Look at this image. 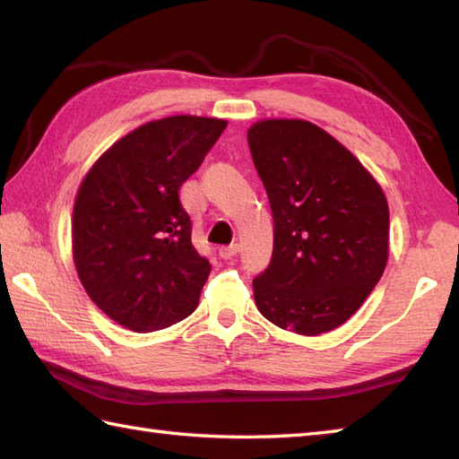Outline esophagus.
<instances>
[{
    "instance_id": "esophagus-1",
    "label": "esophagus",
    "mask_w": 459,
    "mask_h": 459,
    "mask_svg": "<svg viewBox=\"0 0 459 459\" xmlns=\"http://www.w3.org/2000/svg\"><path fill=\"white\" fill-rule=\"evenodd\" d=\"M238 255V245H229V247H221L219 248V256L222 260H229V258H235Z\"/></svg>"
}]
</instances>
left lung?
I'll list each match as a JSON object with an SVG mask.
<instances>
[{
	"label": "left lung",
	"instance_id": "left-lung-1",
	"mask_svg": "<svg viewBox=\"0 0 459 459\" xmlns=\"http://www.w3.org/2000/svg\"><path fill=\"white\" fill-rule=\"evenodd\" d=\"M248 145L274 217L272 260L252 280L256 307L299 335L343 325L386 266L383 189L345 145L306 120L256 122Z\"/></svg>",
	"mask_w": 459,
	"mask_h": 459
}]
</instances>
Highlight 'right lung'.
<instances>
[{
  "label": "right lung",
  "mask_w": 459,
  "mask_h": 459,
  "mask_svg": "<svg viewBox=\"0 0 459 459\" xmlns=\"http://www.w3.org/2000/svg\"><path fill=\"white\" fill-rule=\"evenodd\" d=\"M227 120L169 116L124 135L92 165L73 212V256L86 294L126 329L148 333L191 316L211 274L191 242L181 185Z\"/></svg>",
  "instance_id": "add662e5"
}]
</instances>
